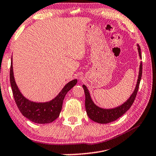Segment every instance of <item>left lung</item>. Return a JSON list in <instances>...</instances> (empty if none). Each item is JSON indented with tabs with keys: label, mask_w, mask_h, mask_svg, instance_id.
I'll return each instance as SVG.
<instances>
[{
	"label": "left lung",
	"mask_w": 156,
	"mask_h": 156,
	"mask_svg": "<svg viewBox=\"0 0 156 156\" xmlns=\"http://www.w3.org/2000/svg\"><path fill=\"white\" fill-rule=\"evenodd\" d=\"M138 46V51H139V55L140 58H142L141 55V48L139 45ZM142 75V63H140V72L139 76H138V80L137 83V85L135 89L134 92L133 93L131 96L129 98L126 102H125L123 104L120 105L119 107L112 108V109H103L96 105L91 100V96L90 95V92L87 90V87L85 85H83L84 91H85V108L87 111V114L88 117L94 122L99 123H108L110 122H114L117 120V119L126 112L131 107L133 102L135 99L136 96H137L138 89H139L141 78Z\"/></svg>",
	"instance_id": "8db88e82"
}]
</instances>
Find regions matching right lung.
<instances>
[{"label":"right lung","mask_w":156,"mask_h":156,"mask_svg":"<svg viewBox=\"0 0 156 156\" xmlns=\"http://www.w3.org/2000/svg\"><path fill=\"white\" fill-rule=\"evenodd\" d=\"M9 79L14 101L19 110L25 117L36 123H48L55 120L60 115L63 100L66 93L77 83L76 79L70 81L64 87L59 94L49 102L35 103L26 99L17 87L14 78L12 60L11 61Z\"/></svg>","instance_id":"right-lung-1"}]
</instances>
